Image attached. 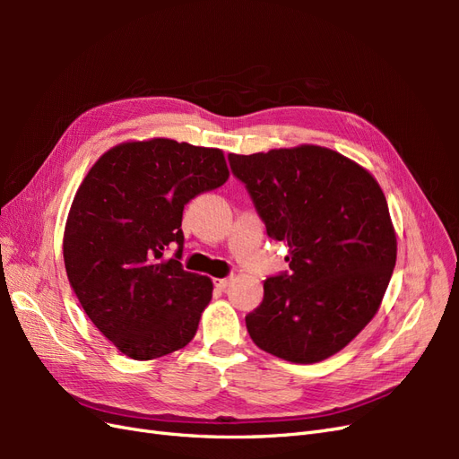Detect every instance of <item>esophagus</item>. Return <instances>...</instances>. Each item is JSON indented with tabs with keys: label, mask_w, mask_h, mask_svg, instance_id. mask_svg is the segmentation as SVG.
<instances>
[{
	"label": "esophagus",
	"mask_w": 459,
	"mask_h": 459,
	"mask_svg": "<svg viewBox=\"0 0 459 459\" xmlns=\"http://www.w3.org/2000/svg\"><path fill=\"white\" fill-rule=\"evenodd\" d=\"M231 281H233V275H226V277H218V280H214V285L218 289H226V287H230Z\"/></svg>",
	"instance_id": "esophagus-1"
}]
</instances>
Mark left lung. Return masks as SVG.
<instances>
[{
	"mask_svg": "<svg viewBox=\"0 0 459 459\" xmlns=\"http://www.w3.org/2000/svg\"><path fill=\"white\" fill-rule=\"evenodd\" d=\"M289 272L264 280L245 316L258 349L314 364L344 349L379 310L396 264L386 199L362 166L317 145L228 155Z\"/></svg>",
	"mask_w": 459,
	"mask_h": 459,
	"instance_id": "left-lung-1",
	"label": "left lung"
}]
</instances>
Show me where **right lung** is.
<instances>
[{
  "label": "right lung",
  "instance_id": "add662e5",
  "mask_svg": "<svg viewBox=\"0 0 459 459\" xmlns=\"http://www.w3.org/2000/svg\"><path fill=\"white\" fill-rule=\"evenodd\" d=\"M228 176L220 149L157 137L107 151L78 187L63 241L66 275L122 354L160 358L195 337L212 281L179 262L184 206Z\"/></svg>",
  "mask_w": 459,
  "mask_h": 459
}]
</instances>
